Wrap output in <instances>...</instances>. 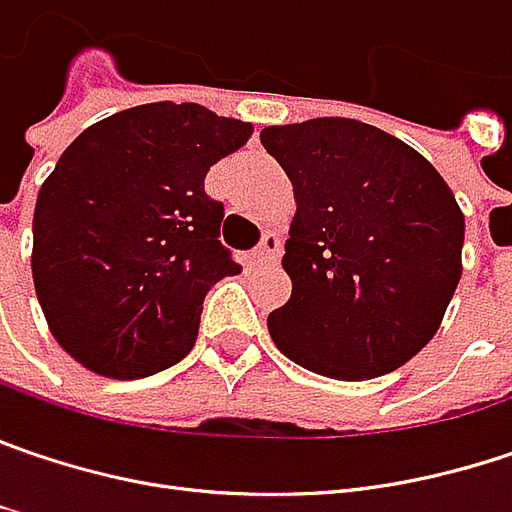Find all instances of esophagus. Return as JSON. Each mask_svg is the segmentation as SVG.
Listing matches in <instances>:
<instances>
[{"label": "esophagus", "mask_w": 512, "mask_h": 512, "mask_svg": "<svg viewBox=\"0 0 512 512\" xmlns=\"http://www.w3.org/2000/svg\"><path fill=\"white\" fill-rule=\"evenodd\" d=\"M252 257H255V263H275V260L281 257V240H278V234L269 231V234L260 240V246L252 252Z\"/></svg>", "instance_id": "1"}]
</instances>
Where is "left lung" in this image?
<instances>
[{"mask_svg": "<svg viewBox=\"0 0 512 512\" xmlns=\"http://www.w3.org/2000/svg\"><path fill=\"white\" fill-rule=\"evenodd\" d=\"M292 182L284 272L292 295L269 336L295 365L374 379L432 342L458 289L464 211L435 165L353 118L263 127Z\"/></svg>", "mask_w": 512, "mask_h": 512, "instance_id": "left-lung-1", "label": "left lung"}]
</instances>
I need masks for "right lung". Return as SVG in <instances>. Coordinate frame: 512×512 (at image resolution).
I'll use <instances>...</instances> for the list:
<instances>
[{"label":"right lung","instance_id":"obj_1","mask_svg":"<svg viewBox=\"0 0 512 512\" xmlns=\"http://www.w3.org/2000/svg\"><path fill=\"white\" fill-rule=\"evenodd\" d=\"M255 133L199 104H141L86 127L34 208L31 275L51 336L92 374L136 379L191 353L205 292L240 266L205 173Z\"/></svg>","mask_w":512,"mask_h":512}]
</instances>
